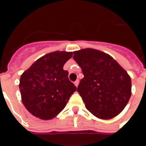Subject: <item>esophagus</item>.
<instances>
[{
  "instance_id": "1",
  "label": "esophagus",
  "mask_w": 146,
  "mask_h": 146,
  "mask_svg": "<svg viewBox=\"0 0 146 146\" xmlns=\"http://www.w3.org/2000/svg\"><path fill=\"white\" fill-rule=\"evenodd\" d=\"M74 84H75V86H76V88H77V87H78V85H79V80H76V81L74 82Z\"/></svg>"
}]
</instances>
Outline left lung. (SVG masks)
<instances>
[{
	"mask_svg": "<svg viewBox=\"0 0 146 146\" xmlns=\"http://www.w3.org/2000/svg\"><path fill=\"white\" fill-rule=\"evenodd\" d=\"M73 54L84 76L77 91L86 109L98 119L119 115L131 95V80L127 71L110 54L97 49H80Z\"/></svg>",
	"mask_w": 146,
	"mask_h": 146,
	"instance_id": "obj_1",
	"label": "left lung"
}]
</instances>
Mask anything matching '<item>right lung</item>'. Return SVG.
I'll use <instances>...</instances> for the list:
<instances>
[{
  "mask_svg": "<svg viewBox=\"0 0 146 146\" xmlns=\"http://www.w3.org/2000/svg\"><path fill=\"white\" fill-rule=\"evenodd\" d=\"M73 52L55 51L35 61L21 75V98L29 112L41 119H51L66 107L76 88L63 70Z\"/></svg>",
  "mask_w": 146,
  "mask_h": 146,
  "instance_id": "add662e5",
  "label": "right lung"
}]
</instances>
